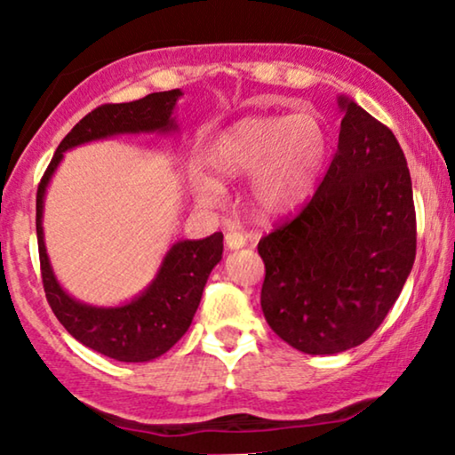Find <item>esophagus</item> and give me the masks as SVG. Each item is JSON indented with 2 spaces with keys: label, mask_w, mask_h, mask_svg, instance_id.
Listing matches in <instances>:
<instances>
[{
  "label": "esophagus",
  "mask_w": 455,
  "mask_h": 455,
  "mask_svg": "<svg viewBox=\"0 0 455 455\" xmlns=\"http://www.w3.org/2000/svg\"><path fill=\"white\" fill-rule=\"evenodd\" d=\"M244 244H246V238L240 232H234V229H229V232L226 234V246L229 251L243 249Z\"/></svg>",
  "instance_id": "1"
}]
</instances>
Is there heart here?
Here are the masks:
<instances>
[{"label":"heart","instance_id":"b5f03b06","mask_svg":"<svg viewBox=\"0 0 455 455\" xmlns=\"http://www.w3.org/2000/svg\"><path fill=\"white\" fill-rule=\"evenodd\" d=\"M329 139L310 111L293 116H251L219 132L206 151V166L220 181L253 175L251 198L263 215H289L306 204L327 158ZM192 189L200 204L221 200L216 179L196 172Z\"/></svg>","mask_w":455,"mask_h":455}]
</instances>
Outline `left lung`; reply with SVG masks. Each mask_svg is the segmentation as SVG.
<instances>
[{
  "mask_svg": "<svg viewBox=\"0 0 455 455\" xmlns=\"http://www.w3.org/2000/svg\"><path fill=\"white\" fill-rule=\"evenodd\" d=\"M339 143L316 194L257 244L261 310L306 355L361 346L399 299L416 259L405 154L388 126L339 97Z\"/></svg>",
  "mask_w": 455,
  "mask_h": 455,
  "instance_id": "left-lung-1",
  "label": "left lung"
}]
</instances>
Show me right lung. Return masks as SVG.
<instances>
[{"label": "right lung", "instance_id": "obj_1", "mask_svg": "<svg viewBox=\"0 0 455 455\" xmlns=\"http://www.w3.org/2000/svg\"><path fill=\"white\" fill-rule=\"evenodd\" d=\"M181 94V91L151 92L131 103L100 105L84 116L56 148L37 188L36 229L48 304L60 324L80 344L122 363L154 361L183 338L198 310L209 274L221 261L223 234L215 232L209 238L179 240L172 244L149 287L128 304L88 306L73 299L60 287L50 266L42 228L44 196L67 149L116 134L175 132L179 126L172 120V111Z\"/></svg>", "mask_w": 455, "mask_h": 455}]
</instances>
